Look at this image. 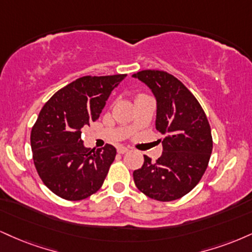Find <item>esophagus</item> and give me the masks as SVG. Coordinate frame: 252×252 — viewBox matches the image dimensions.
Returning <instances> with one entry per match:
<instances>
[{"label": "esophagus", "instance_id": "34e87169", "mask_svg": "<svg viewBox=\"0 0 252 252\" xmlns=\"http://www.w3.org/2000/svg\"><path fill=\"white\" fill-rule=\"evenodd\" d=\"M129 149L126 147H118L117 148V153L118 154H126V151H128Z\"/></svg>", "mask_w": 252, "mask_h": 252}]
</instances>
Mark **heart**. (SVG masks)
<instances>
[{"instance_id": "1", "label": "heart", "mask_w": 252, "mask_h": 252, "mask_svg": "<svg viewBox=\"0 0 252 252\" xmlns=\"http://www.w3.org/2000/svg\"><path fill=\"white\" fill-rule=\"evenodd\" d=\"M139 96H144V95H143V94H141V95H138L137 97H139Z\"/></svg>"}]
</instances>
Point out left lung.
Listing matches in <instances>:
<instances>
[{
    "instance_id": "1",
    "label": "left lung",
    "mask_w": 252,
    "mask_h": 252,
    "mask_svg": "<svg viewBox=\"0 0 252 252\" xmlns=\"http://www.w3.org/2000/svg\"><path fill=\"white\" fill-rule=\"evenodd\" d=\"M132 77L153 92L156 129L164 135L162 155L156 162L144 155L142 168L132 174L135 184L150 198L175 201L191 191L207 170L213 151L210 124L196 97L175 76L162 70H142Z\"/></svg>"
}]
</instances>
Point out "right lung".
Segmentation results:
<instances>
[{"instance_id": "1", "label": "right lung", "mask_w": 252, "mask_h": 252, "mask_svg": "<svg viewBox=\"0 0 252 252\" xmlns=\"http://www.w3.org/2000/svg\"><path fill=\"white\" fill-rule=\"evenodd\" d=\"M126 74L83 76L59 90L39 111L30 134L32 159L43 183L61 198L81 201L102 187L116 149L86 148L81 129L99 117Z\"/></svg>"}]
</instances>
